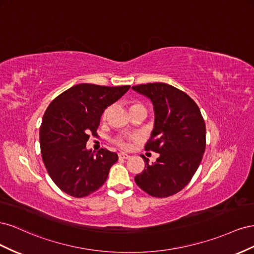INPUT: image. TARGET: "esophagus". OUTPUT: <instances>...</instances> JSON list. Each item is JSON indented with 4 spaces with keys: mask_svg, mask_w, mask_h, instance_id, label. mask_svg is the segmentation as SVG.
Listing matches in <instances>:
<instances>
[{
    "mask_svg": "<svg viewBox=\"0 0 254 254\" xmlns=\"http://www.w3.org/2000/svg\"><path fill=\"white\" fill-rule=\"evenodd\" d=\"M118 156H119V158H123V159H127V158L131 157V156H129L128 154H127V153H123V152H120V153L118 154Z\"/></svg>",
    "mask_w": 254,
    "mask_h": 254,
    "instance_id": "esophagus-1",
    "label": "esophagus"
}]
</instances>
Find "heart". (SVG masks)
I'll list each match as a JSON object with an SVG mask.
<instances>
[{
    "label": "heart",
    "instance_id": "obj_1",
    "mask_svg": "<svg viewBox=\"0 0 254 254\" xmlns=\"http://www.w3.org/2000/svg\"><path fill=\"white\" fill-rule=\"evenodd\" d=\"M140 108H143V110H146V108H144V106H143L142 104L138 103V102H132L131 105H129V111L140 110ZM106 115H107V111H105L104 114H103V117H104V118L106 117ZM114 141H115L116 144H118V146H119L120 148H122V149H127V148H128V142H127L125 138H122V137H119V138L115 139Z\"/></svg>",
    "mask_w": 254,
    "mask_h": 254
}]
</instances>
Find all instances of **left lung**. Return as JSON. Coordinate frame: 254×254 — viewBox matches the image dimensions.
Masks as SVG:
<instances>
[{
  "instance_id": "1",
  "label": "left lung",
  "mask_w": 254,
  "mask_h": 254,
  "mask_svg": "<svg viewBox=\"0 0 254 254\" xmlns=\"http://www.w3.org/2000/svg\"><path fill=\"white\" fill-rule=\"evenodd\" d=\"M132 89L153 104L154 128L144 148L159 154L152 164L142 155L144 169L135 182L152 197H170L190 183L203 157V117L194 101L171 85L149 83Z\"/></svg>"
}]
</instances>
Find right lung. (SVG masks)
I'll list each match as a JSON object with an SVG mask.
<instances>
[{"instance_id": "1", "label": "right lung", "mask_w": 254, "mask_h": 254, "mask_svg": "<svg viewBox=\"0 0 254 254\" xmlns=\"http://www.w3.org/2000/svg\"><path fill=\"white\" fill-rule=\"evenodd\" d=\"M129 87L78 84L48 106L39 131L41 156L49 176L64 192L83 198L104 184L118 155L106 149L95 153L86 143L90 134H97L105 108Z\"/></svg>"}]
</instances>
